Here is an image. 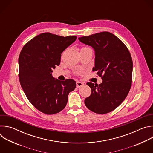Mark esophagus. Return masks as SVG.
Returning a JSON list of instances; mask_svg holds the SVG:
<instances>
[{
    "instance_id": "1",
    "label": "esophagus",
    "mask_w": 153,
    "mask_h": 153,
    "mask_svg": "<svg viewBox=\"0 0 153 153\" xmlns=\"http://www.w3.org/2000/svg\"><path fill=\"white\" fill-rule=\"evenodd\" d=\"M76 84H77V88H80V87L84 85V83L82 82H77Z\"/></svg>"
}]
</instances>
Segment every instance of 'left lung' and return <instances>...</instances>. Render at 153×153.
Instances as JSON below:
<instances>
[{"mask_svg": "<svg viewBox=\"0 0 153 153\" xmlns=\"http://www.w3.org/2000/svg\"><path fill=\"white\" fill-rule=\"evenodd\" d=\"M79 40L94 50L93 71H97L103 80L99 85L86 83L91 89V94L85 99V104L94 113H110L122 103L131 88V56L124 43L111 33L101 32L79 37Z\"/></svg>", "mask_w": 153, "mask_h": 153, "instance_id": "1", "label": "left lung"}]
</instances>
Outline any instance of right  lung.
<instances>
[{"mask_svg":"<svg viewBox=\"0 0 153 153\" xmlns=\"http://www.w3.org/2000/svg\"><path fill=\"white\" fill-rule=\"evenodd\" d=\"M76 39V36L43 33L28 42L20 52V85L28 100L43 113L54 114L62 111L69 93L76 88L74 80L56 79L52 72L59 65L62 52Z\"/></svg>","mask_w":153,"mask_h":153,"instance_id":"right-lung-1","label":"right lung"}]
</instances>
